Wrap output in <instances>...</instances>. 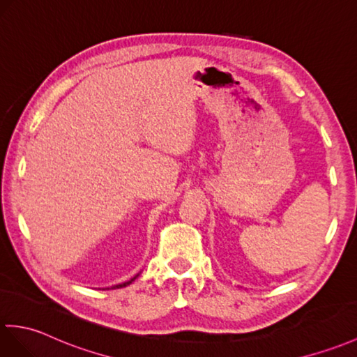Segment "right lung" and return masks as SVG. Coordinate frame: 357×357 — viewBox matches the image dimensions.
<instances>
[{
    "label": "right lung",
    "mask_w": 357,
    "mask_h": 357,
    "mask_svg": "<svg viewBox=\"0 0 357 357\" xmlns=\"http://www.w3.org/2000/svg\"><path fill=\"white\" fill-rule=\"evenodd\" d=\"M137 277H134V278H130L129 281H126V283H123V284H117V286H114V289H119V287H126L128 284H130L132 283V281H134Z\"/></svg>",
    "instance_id": "obj_1"
}]
</instances>
